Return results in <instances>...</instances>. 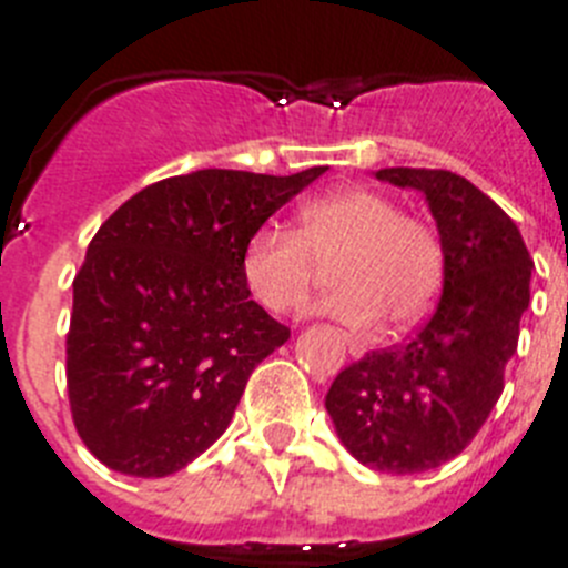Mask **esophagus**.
<instances>
[{
	"instance_id": "34e87169",
	"label": "esophagus",
	"mask_w": 568,
	"mask_h": 568,
	"mask_svg": "<svg viewBox=\"0 0 568 568\" xmlns=\"http://www.w3.org/2000/svg\"><path fill=\"white\" fill-rule=\"evenodd\" d=\"M346 346H349V355H353V358H361V355H364V346H361L358 341H346Z\"/></svg>"
}]
</instances>
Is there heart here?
<instances>
[{
  "mask_svg": "<svg viewBox=\"0 0 568 568\" xmlns=\"http://www.w3.org/2000/svg\"><path fill=\"white\" fill-rule=\"evenodd\" d=\"M333 258L338 290L321 313L349 327H373L381 315L404 327L429 310L444 278L438 235L393 199L369 187H338L298 210V227L255 230L241 250V278L261 307L295 315L310 304L318 264Z\"/></svg>",
  "mask_w": 568,
  "mask_h": 568,
  "instance_id": "obj_1",
  "label": "heart"
}]
</instances>
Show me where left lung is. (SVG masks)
I'll return each instance as SVG.
<instances>
[{"label":"left lung","instance_id":"obj_1","mask_svg":"<svg viewBox=\"0 0 568 568\" xmlns=\"http://www.w3.org/2000/svg\"><path fill=\"white\" fill-rule=\"evenodd\" d=\"M375 175L426 195L444 247V293L406 344L341 369L327 413L355 460L413 475L464 453L498 404L535 264L515 222L464 175L426 168Z\"/></svg>","mask_w":568,"mask_h":568}]
</instances>
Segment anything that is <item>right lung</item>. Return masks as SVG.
<instances>
[{
  "instance_id": "right-lung-1",
  "label": "right lung",
  "mask_w": 568,
  "mask_h": 568,
  "mask_svg": "<svg viewBox=\"0 0 568 568\" xmlns=\"http://www.w3.org/2000/svg\"><path fill=\"white\" fill-rule=\"evenodd\" d=\"M321 173L195 170L99 227L64 346L73 424L104 466L164 478L222 438L255 366L290 338L250 298L241 250Z\"/></svg>"
}]
</instances>
